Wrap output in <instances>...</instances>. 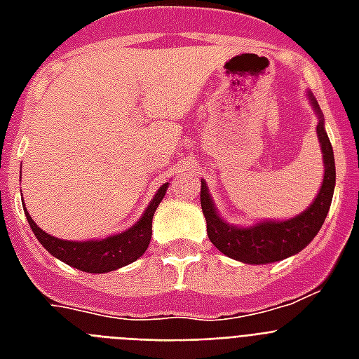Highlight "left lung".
I'll list each match as a JSON object with an SVG mask.
<instances>
[{"label":"left lung","mask_w":359,"mask_h":359,"mask_svg":"<svg viewBox=\"0 0 359 359\" xmlns=\"http://www.w3.org/2000/svg\"><path fill=\"white\" fill-rule=\"evenodd\" d=\"M311 104L318 115L317 134L323 145L324 158V180L323 188L315 197V201L306 212L287 222H262L253 227H235L225 224L214 208L207 184L201 180V208L207 219L208 238L224 255L248 262V264H266L276 262L302 251L311 242L323 227L324 219L328 216L332 197L335 188V160L332 143L324 130V121L320 115L317 100L309 95Z\"/></svg>","instance_id":"8db88e82"}]
</instances>
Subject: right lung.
<instances>
[{
  "label": "right lung",
  "instance_id": "right-lung-1",
  "mask_svg": "<svg viewBox=\"0 0 359 359\" xmlns=\"http://www.w3.org/2000/svg\"><path fill=\"white\" fill-rule=\"evenodd\" d=\"M168 184H163L156 191V196L149 203L145 214L134 227L124 231L121 235L108 236L104 240H89V242H69V240H59L55 236L48 235L41 227L31 219V216L25 210L29 227L33 229L35 236L39 238L44 248H46L53 257L59 261L67 262L70 266L83 270L91 273H104L117 270L121 266H126L135 259H140L149 248L152 236V216L158 208L160 201L165 196Z\"/></svg>",
  "mask_w": 359,
  "mask_h": 359
}]
</instances>
